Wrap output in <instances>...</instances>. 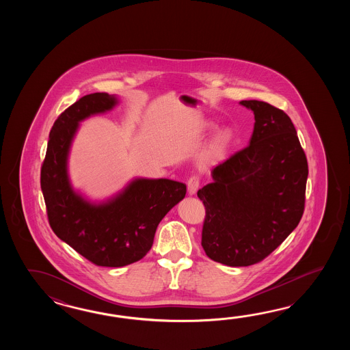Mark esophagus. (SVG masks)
Returning <instances> with one entry per match:
<instances>
[{
	"instance_id": "obj_1",
	"label": "esophagus",
	"mask_w": 350,
	"mask_h": 350,
	"mask_svg": "<svg viewBox=\"0 0 350 350\" xmlns=\"http://www.w3.org/2000/svg\"><path fill=\"white\" fill-rule=\"evenodd\" d=\"M199 186H200V178L198 175H193L187 180V190H189L190 195L196 193Z\"/></svg>"
}]
</instances>
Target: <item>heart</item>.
<instances>
[{
    "label": "heart",
    "instance_id": "heart-1",
    "mask_svg": "<svg viewBox=\"0 0 350 350\" xmlns=\"http://www.w3.org/2000/svg\"><path fill=\"white\" fill-rule=\"evenodd\" d=\"M232 140V133L229 129H225L223 131H220L216 135L214 142L210 144L208 150L204 154V161L205 163H215L219 161L220 159H223L226 150L230 145Z\"/></svg>",
    "mask_w": 350,
    "mask_h": 350
}]
</instances>
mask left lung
I'll return each instance as SVG.
<instances>
[{
  "mask_svg": "<svg viewBox=\"0 0 350 350\" xmlns=\"http://www.w3.org/2000/svg\"><path fill=\"white\" fill-rule=\"evenodd\" d=\"M255 118L250 144L211 170L198 191L205 206L201 245L211 260L249 267L289 237L305 206L308 161L291 118L273 105L243 100Z\"/></svg>",
  "mask_w": 350,
  "mask_h": 350,
  "instance_id": "obj_1",
  "label": "left lung"
}]
</instances>
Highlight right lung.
<instances>
[{"mask_svg":"<svg viewBox=\"0 0 350 350\" xmlns=\"http://www.w3.org/2000/svg\"><path fill=\"white\" fill-rule=\"evenodd\" d=\"M116 103L115 96L95 92L67 107L53 122L40 178L53 232L92 264L107 268L142 259L152 246L157 225L186 193L185 184L169 178H137L101 205L75 193L66 165L79 122Z\"/></svg>","mask_w":350,"mask_h":350,"instance_id":"right-lung-1","label":"right lung"}]
</instances>
